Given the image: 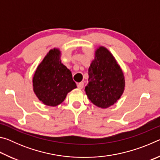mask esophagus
<instances>
[{"instance_id": "34e87169", "label": "esophagus", "mask_w": 160, "mask_h": 160, "mask_svg": "<svg viewBox=\"0 0 160 160\" xmlns=\"http://www.w3.org/2000/svg\"><path fill=\"white\" fill-rule=\"evenodd\" d=\"M83 87H84V82H79L78 84V89H80V90H82V89L83 88Z\"/></svg>"}]
</instances>
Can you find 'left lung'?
Wrapping results in <instances>:
<instances>
[{
	"instance_id": "1",
	"label": "left lung",
	"mask_w": 160,
	"mask_h": 160,
	"mask_svg": "<svg viewBox=\"0 0 160 160\" xmlns=\"http://www.w3.org/2000/svg\"><path fill=\"white\" fill-rule=\"evenodd\" d=\"M85 92L92 103L100 108L112 106L120 99L125 88L122 70L107 48L99 47L88 69Z\"/></svg>"
}]
</instances>
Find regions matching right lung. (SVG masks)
Wrapping results in <instances>:
<instances>
[{
	"instance_id": "1",
	"label": "right lung",
	"mask_w": 160,
	"mask_h": 160,
	"mask_svg": "<svg viewBox=\"0 0 160 160\" xmlns=\"http://www.w3.org/2000/svg\"><path fill=\"white\" fill-rule=\"evenodd\" d=\"M32 82L38 99L51 107L60 104L67 94L77 88L70 70L61 63L58 48L48 51L38 66Z\"/></svg>"
}]
</instances>
